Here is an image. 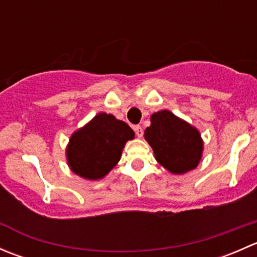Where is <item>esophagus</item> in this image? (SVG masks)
Returning a JSON list of instances; mask_svg holds the SVG:
<instances>
[{
  "instance_id": "34e87169",
  "label": "esophagus",
  "mask_w": 257,
  "mask_h": 257,
  "mask_svg": "<svg viewBox=\"0 0 257 257\" xmlns=\"http://www.w3.org/2000/svg\"><path fill=\"white\" fill-rule=\"evenodd\" d=\"M134 132H136V134H137V137H138V138H142V137H143V134H144L143 128H142L141 125L134 126Z\"/></svg>"
}]
</instances>
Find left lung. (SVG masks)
<instances>
[{
    "label": "left lung",
    "instance_id": "left-lung-1",
    "mask_svg": "<svg viewBox=\"0 0 257 257\" xmlns=\"http://www.w3.org/2000/svg\"><path fill=\"white\" fill-rule=\"evenodd\" d=\"M144 138L152 147L157 162L172 174L181 175L195 169L203 157L200 132L170 110L152 114Z\"/></svg>",
    "mask_w": 257,
    "mask_h": 257
}]
</instances>
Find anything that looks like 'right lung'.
<instances>
[{
  "label": "right lung",
  "mask_w": 257,
  "mask_h": 257,
  "mask_svg": "<svg viewBox=\"0 0 257 257\" xmlns=\"http://www.w3.org/2000/svg\"><path fill=\"white\" fill-rule=\"evenodd\" d=\"M133 129L113 114L98 113L69 138L67 164L87 180H99L118 164L124 145L134 139Z\"/></svg>",
  "instance_id": "obj_1"
}]
</instances>
